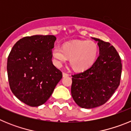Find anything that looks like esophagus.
Wrapping results in <instances>:
<instances>
[{"label":"esophagus","mask_w":131,"mask_h":131,"mask_svg":"<svg viewBox=\"0 0 131 131\" xmlns=\"http://www.w3.org/2000/svg\"><path fill=\"white\" fill-rule=\"evenodd\" d=\"M62 75H63V77H68V76H69V74L66 73H65V72H63Z\"/></svg>","instance_id":"1"}]
</instances>
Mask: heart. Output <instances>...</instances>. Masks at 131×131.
I'll return each mask as SVG.
<instances>
[{
  "label": "heart",
  "mask_w": 131,
  "mask_h": 131,
  "mask_svg": "<svg viewBox=\"0 0 131 131\" xmlns=\"http://www.w3.org/2000/svg\"><path fill=\"white\" fill-rule=\"evenodd\" d=\"M96 44L91 40H79L67 42L63 48L56 45L52 50L54 63L60 66L69 58L70 64L75 70L83 71L91 67L98 55Z\"/></svg>",
  "instance_id": "b5f03b06"
}]
</instances>
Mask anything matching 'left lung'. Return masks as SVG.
<instances>
[{"label":"left lung","instance_id":"8db88e82","mask_svg":"<svg viewBox=\"0 0 131 131\" xmlns=\"http://www.w3.org/2000/svg\"><path fill=\"white\" fill-rule=\"evenodd\" d=\"M99 56L83 72L72 75L71 96L82 108L100 106L112 97L120 84L122 64L120 56L110 43L96 38Z\"/></svg>","mask_w":131,"mask_h":131}]
</instances>
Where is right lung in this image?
Masks as SVG:
<instances>
[{
    "mask_svg": "<svg viewBox=\"0 0 131 131\" xmlns=\"http://www.w3.org/2000/svg\"><path fill=\"white\" fill-rule=\"evenodd\" d=\"M54 35L25 37L12 48L7 72L12 92L20 101L32 107L45 104L62 78L52 63Z\"/></svg>",
    "mask_w": 131,
    "mask_h": 131,
    "instance_id": "add662e5",
    "label": "right lung"
}]
</instances>
